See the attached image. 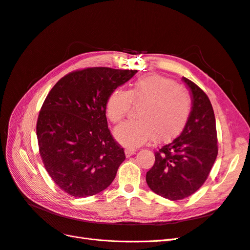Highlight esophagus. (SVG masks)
Returning <instances> with one entry per match:
<instances>
[{
    "label": "esophagus",
    "mask_w": 250,
    "mask_h": 250,
    "mask_svg": "<svg viewBox=\"0 0 250 250\" xmlns=\"http://www.w3.org/2000/svg\"><path fill=\"white\" fill-rule=\"evenodd\" d=\"M135 152H137V150L133 149V148H126L125 149V154H126L127 157L133 155Z\"/></svg>",
    "instance_id": "esophagus-1"
}]
</instances>
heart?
Returning <instances> with one entry per match:
<instances>
[{"label": "heart", "instance_id": "obj_1", "mask_svg": "<svg viewBox=\"0 0 250 250\" xmlns=\"http://www.w3.org/2000/svg\"><path fill=\"white\" fill-rule=\"evenodd\" d=\"M131 106H138L135 120L120 126L115 135L123 145L135 147L151 139L166 143L178 137L190 119L192 99L175 81L150 74L133 80L127 90L112 89L105 101V115L110 123L119 125Z\"/></svg>", "mask_w": 250, "mask_h": 250}]
</instances>
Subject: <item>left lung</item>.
I'll list each match as a JSON object with an SVG mask.
<instances>
[{
	"label": "left lung",
	"mask_w": 250,
	"mask_h": 250,
	"mask_svg": "<svg viewBox=\"0 0 250 250\" xmlns=\"http://www.w3.org/2000/svg\"><path fill=\"white\" fill-rule=\"evenodd\" d=\"M183 80L193 98L190 119L178 138L154 152V165L146 174L151 190L173 201L199 190L218 154L216 120L208 97L193 81Z\"/></svg>",
	"instance_id": "obj_1"
}]
</instances>
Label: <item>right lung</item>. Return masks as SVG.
I'll list each match as a JSON object with an SVG mask.
<instances>
[{
	"label": "right lung",
	"mask_w": 250,
	"mask_h": 250,
	"mask_svg": "<svg viewBox=\"0 0 250 250\" xmlns=\"http://www.w3.org/2000/svg\"><path fill=\"white\" fill-rule=\"evenodd\" d=\"M138 71L86 67L66 74L41 108L36 134L42 164L52 180L74 197L105 190L125 160L105 116L112 89Z\"/></svg>",
	"instance_id": "add662e5"
}]
</instances>
